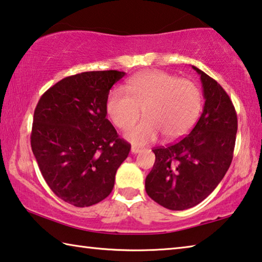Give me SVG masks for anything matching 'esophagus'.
Here are the masks:
<instances>
[{"label":"esophagus","instance_id":"esophagus-1","mask_svg":"<svg viewBox=\"0 0 262 262\" xmlns=\"http://www.w3.org/2000/svg\"><path fill=\"white\" fill-rule=\"evenodd\" d=\"M140 151H141V149H140L139 147H136V146H132V147H131V153H134V154L139 153Z\"/></svg>","mask_w":262,"mask_h":262}]
</instances>
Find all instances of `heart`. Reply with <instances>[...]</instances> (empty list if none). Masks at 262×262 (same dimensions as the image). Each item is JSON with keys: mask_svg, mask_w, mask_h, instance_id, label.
Segmentation results:
<instances>
[{"mask_svg": "<svg viewBox=\"0 0 262 262\" xmlns=\"http://www.w3.org/2000/svg\"><path fill=\"white\" fill-rule=\"evenodd\" d=\"M126 91L114 88L106 98V113L116 126L127 128L139 118L145 119L128 130L125 137L136 145H146L164 135L175 140L195 125L203 106L201 88L194 81L179 79L162 71L139 73L127 81Z\"/></svg>", "mask_w": 262, "mask_h": 262, "instance_id": "1", "label": "heart"}]
</instances>
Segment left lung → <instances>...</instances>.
<instances>
[{"instance_id":"8db88e82","label":"left lung","mask_w":262,"mask_h":262,"mask_svg":"<svg viewBox=\"0 0 262 262\" xmlns=\"http://www.w3.org/2000/svg\"><path fill=\"white\" fill-rule=\"evenodd\" d=\"M192 68L201 75L203 113L189 135L153 148L156 162L145 180L147 195L169 210L189 209L207 199L233 158L238 119L232 101L216 80Z\"/></svg>"}]
</instances>
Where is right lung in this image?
<instances>
[{"mask_svg": "<svg viewBox=\"0 0 262 262\" xmlns=\"http://www.w3.org/2000/svg\"><path fill=\"white\" fill-rule=\"evenodd\" d=\"M125 75L83 72L60 80L34 109L31 147L42 178L59 199L91 207L113 190L131 145L106 118V98Z\"/></svg>", "mask_w": 262, "mask_h": 262, "instance_id": "add662e5", "label": "right lung"}]
</instances>
